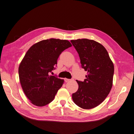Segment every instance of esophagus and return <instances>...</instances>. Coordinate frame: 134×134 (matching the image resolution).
Here are the masks:
<instances>
[{
	"instance_id": "1",
	"label": "esophagus",
	"mask_w": 134,
	"mask_h": 134,
	"mask_svg": "<svg viewBox=\"0 0 134 134\" xmlns=\"http://www.w3.org/2000/svg\"><path fill=\"white\" fill-rule=\"evenodd\" d=\"M70 79H64V81H65V82H68V81H70Z\"/></svg>"
}]
</instances>
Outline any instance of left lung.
Here are the masks:
<instances>
[{
	"mask_svg": "<svg viewBox=\"0 0 134 134\" xmlns=\"http://www.w3.org/2000/svg\"><path fill=\"white\" fill-rule=\"evenodd\" d=\"M77 52L82 68L87 71L83 81L76 80L79 89L72 99L80 108L96 107L104 100L112 89L114 65L108 53L98 42L87 39L71 40Z\"/></svg>",
	"mask_w": 134,
	"mask_h": 134,
	"instance_id": "8db88e82",
	"label": "left lung"
}]
</instances>
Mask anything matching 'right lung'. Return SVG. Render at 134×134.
<instances>
[{"mask_svg":"<svg viewBox=\"0 0 134 134\" xmlns=\"http://www.w3.org/2000/svg\"><path fill=\"white\" fill-rule=\"evenodd\" d=\"M72 47L66 40L50 39L34 44L18 68L19 78L26 96L34 105L43 107L54 99L64 80L49 73L55 69L59 55Z\"/></svg>","mask_w":134,"mask_h":134,"instance_id":"add662e5","label":"right lung"}]
</instances>
